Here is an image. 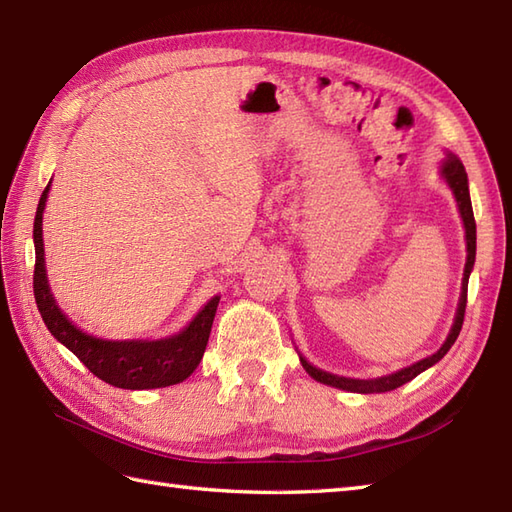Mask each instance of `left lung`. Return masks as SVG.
<instances>
[{"mask_svg":"<svg viewBox=\"0 0 512 512\" xmlns=\"http://www.w3.org/2000/svg\"><path fill=\"white\" fill-rule=\"evenodd\" d=\"M441 174H443V178L447 181V185L451 187V192H454V196H456L458 209H460V218H462V224H465V233H467L465 235L467 237V264H465V277H462V292H460V301H458L454 325H451V331H449L447 340L443 342V347L438 349L434 355H430V358L414 362L412 366L401 368V371H397V373H390V375H384V377H375V379H351V377H340V375H334V373L320 371V368L312 366L301 355L303 368L316 379V382L327 384V386H334V388H340V390H349V392H362V395H371V392H388V390H395V388H399L403 384H408L410 379H414L419 373L427 371V368L434 366L438 360H443L445 353L451 349V344L456 342L460 329H462V320H465L467 285H469V275H471L473 264H475V218H473V209H471L469 181H467L465 165H462L460 159L454 157V154H449V157L441 165Z\"/></svg>","mask_w":512,"mask_h":512,"instance_id":"8db88e82","label":"left lung"}]
</instances>
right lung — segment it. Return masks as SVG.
Returning a JSON list of instances; mask_svg holds the SVG:
<instances>
[{
    "instance_id": "1",
    "label": "right lung",
    "mask_w": 512,
    "mask_h": 512,
    "mask_svg": "<svg viewBox=\"0 0 512 512\" xmlns=\"http://www.w3.org/2000/svg\"><path fill=\"white\" fill-rule=\"evenodd\" d=\"M50 185L43 189L37 216H34V299L50 334L85 364L102 382L126 388L146 390L181 384L196 371L207 349L213 316H216L220 296L202 307L181 334L161 340H102L85 334L61 312L50 292L45 275L43 251V209Z\"/></svg>"
}]
</instances>
